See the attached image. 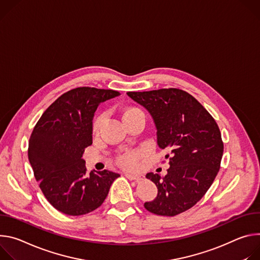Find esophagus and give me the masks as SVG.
I'll list each match as a JSON object with an SVG mask.
<instances>
[{
	"label": "esophagus",
	"instance_id": "esophagus-1",
	"mask_svg": "<svg viewBox=\"0 0 260 260\" xmlns=\"http://www.w3.org/2000/svg\"><path fill=\"white\" fill-rule=\"evenodd\" d=\"M125 176H126V178H128L129 180H133V181H136V182H139V181H141V180L143 179V178H142V176H140V175L129 174V172H126Z\"/></svg>",
	"mask_w": 260,
	"mask_h": 260
}]
</instances>
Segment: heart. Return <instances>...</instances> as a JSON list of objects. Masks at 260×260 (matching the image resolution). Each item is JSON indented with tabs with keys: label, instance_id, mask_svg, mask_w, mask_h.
<instances>
[{
	"label": "heart",
	"instance_id": "obj_1",
	"mask_svg": "<svg viewBox=\"0 0 260 260\" xmlns=\"http://www.w3.org/2000/svg\"><path fill=\"white\" fill-rule=\"evenodd\" d=\"M134 113H143V112L138 108H130V109L125 111L124 119L126 117H128V115H131V114H134ZM104 120H105V114H101L94 121L93 130L95 132H98L101 129V127L104 123ZM140 156H141L140 152H130V153H127V154L121 156L120 159H119V162L124 167L134 168L137 165V162H138V159L140 158Z\"/></svg>",
	"mask_w": 260,
	"mask_h": 260
}]
</instances>
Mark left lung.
I'll return each mask as SVG.
<instances>
[{
  "label": "left lung",
  "instance_id": "1",
  "mask_svg": "<svg viewBox=\"0 0 260 260\" xmlns=\"http://www.w3.org/2000/svg\"><path fill=\"white\" fill-rule=\"evenodd\" d=\"M145 107L154 121L157 143L170 151L167 175L149 172L146 178L158 189L145 208L156 215L176 216L204 197L213 184L223 155V142L216 121L193 96L179 89L128 92Z\"/></svg>",
  "mask_w": 260,
  "mask_h": 260
}]
</instances>
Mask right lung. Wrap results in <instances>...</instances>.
Wrapping results in <instances>:
<instances>
[{
  "label": "right lung",
  "mask_w": 260,
  "mask_h": 260,
  "mask_svg": "<svg viewBox=\"0 0 260 260\" xmlns=\"http://www.w3.org/2000/svg\"><path fill=\"white\" fill-rule=\"evenodd\" d=\"M119 92L73 89L57 98L41 115L28 141V161L49 204L69 216L98 209L120 175L109 170L86 175L84 149L93 142V118L100 103Z\"/></svg>",
  "instance_id": "add662e5"
}]
</instances>
